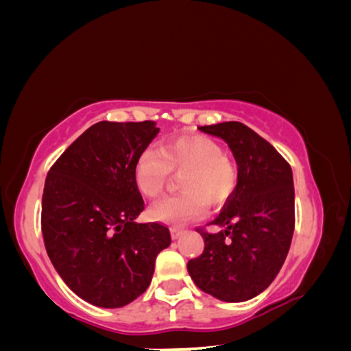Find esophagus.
I'll return each mask as SVG.
<instances>
[{
  "mask_svg": "<svg viewBox=\"0 0 351 351\" xmlns=\"http://www.w3.org/2000/svg\"><path fill=\"white\" fill-rule=\"evenodd\" d=\"M170 235H171V239L173 240H178L181 237V230H178V229H170Z\"/></svg>",
  "mask_w": 351,
  "mask_h": 351,
  "instance_id": "34e87169",
  "label": "esophagus"
}]
</instances>
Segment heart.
Returning a JSON list of instances; mask_svg holds the SVG:
<instances>
[{
	"label": "heart",
	"instance_id": "1",
	"mask_svg": "<svg viewBox=\"0 0 351 351\" xmlns=\"http://www.w3.org/2000/svg\"><path fill=\"white\" fill-rule=\"evenodd\" d=\"M171 171H182V192L159 199L148 215L175 228L203 218L207 204L213 209L224 206L239 184L237 164L218 142L203 134L176 136L161 148H144L133 165L134 186L144 197L154 198L164 190Z\"/></svg>",
	"mask_w": 351,
	"mask_h": 351
}]
</instances>
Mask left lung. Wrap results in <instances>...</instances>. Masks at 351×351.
I'll list each match as a JSON object with an SVG mask.
<instances>
[{"instance_id": "1", "label": "left lung", "mask_w": 351, "mask_h": 351, "mask_svg": "<svg viewBox=\"0 0 351 351\" xmlns=\"http://www.w3.org/2000/svg\"><path fill=\"white\" fill-rule=\"evenodd\" d=\"M221 138L239 165V184L213 219L221 230L198 229L204 251L187 263L195 285L223 302H245L269 287L294 232L293 171L268 141L241 122L199 127Z\"/></svg>"}]
</instances>
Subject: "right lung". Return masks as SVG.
<instances>
[{
	"instance_id": "1",
	"label": "right lung",
	"mask_w": 351,
	"mask_h": 351,
	"mask_svg": "<svg viewBox=\"0 0 351 351\" xmlns=\"http://www.w3.org/2000/svg\"><path fill=\"white\" fill-rule=\"evenodd\" d=\"M156 123L102 121L80 134L47 171L41 198L45 247L63 282L91 305L121 308L144 293L154 260L170 246L161 223L139 224L133 181Z\"/></svg>"
}]
</instances>
